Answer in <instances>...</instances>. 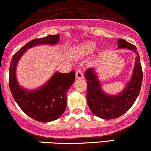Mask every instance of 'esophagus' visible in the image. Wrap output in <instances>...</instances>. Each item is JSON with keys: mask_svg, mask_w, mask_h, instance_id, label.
Segmentation results:
<instances>
[{"mask_svg": "<svg viewBox=\"0 0 151 151\" xmlns=\"http://www.w3.org/2000/svg\"><path fill=\"white\" fill-rule=\"evenodd\" d=\"M76 77L77 79H83L84 78V76H83V73L80 70H77L76 72Z\"/></svg>", "mask_w": 151, "mask_h": 151, "instance_id": "obj_1", "label": "esophagus"}]
</instances>
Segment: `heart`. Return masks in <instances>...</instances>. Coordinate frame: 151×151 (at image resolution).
Masks as SVG:
<instances>
[{
  "mask_svg": "<svg viewBox=\"0 0 151 151\" xmlns=\"http://www.w3.org/2000/svg\"><path fill=\"white\" fill-rule=\"evenodd\" d=\"M97 48V44L93 42H86L78 47V51L81 55L92 54Z\"/></svg>",
  "mask_w": 151,
  "mask_h": 151,
  "instance_id": "b5f03b06",
  "label": "heart"
}]
</instances>
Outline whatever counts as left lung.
<instances>
[{
	"label": "left lung",
	"instance_id": "1",
	"mask_svg": "<svg viewBox=\"0 0 151 151\" xmlns=\"http://www.w3.org/2000/svg\"><path fill=\"white\" fill-rule=\"evenodd\" d=\"M118 49H127L136 54L135 65L129 82L120 93L115 95L105 93L102 90L95 68L87 69V103L92 112L103 119H112L122 116L132 107L139 96L143 81L140 56L134 45L123 39L117 40Z\"/></svg>",
	"mask_w": 151,
	"mask_h": 151
}]
</instances>
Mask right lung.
Returning a JSON list of instances; mask_svg holds the SVG:
<instances>
[{"label": "right lung", "mask_w": 151, "mask_h": 151, "mask_svg": "<svg viewBox=\"0 0 151 151\" xmlns=\"http://www.w3.org/2000/svg\"><path fill=\"white\" fill-rule=\"evenodd\" d=\"M59 40V35H56L30 41L13 55L10 62L9 86L12 97L27 115L38 122L54 121L64 112L67 106V92L75 81V71L68 73L56 72L44 86L29 90L19 85L16 68L19 58L28 49L41 44L55 45Z\"/></svg>", "instance_id": "add662e5"}]
</instances>
